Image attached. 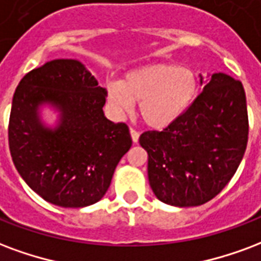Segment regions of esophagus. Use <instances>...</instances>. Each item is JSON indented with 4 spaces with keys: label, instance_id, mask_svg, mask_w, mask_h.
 <instances>
[{
    "label": "esophagus",
    "instance_id": "obj_1",
    "mask_svg": "<svg viewBox=\"0 0 261 261\" xmlns=\"http://www.w3.org/2000/svg\"><path fill=\"white\" fill-rule=\"evenodd\" d=\"M130 134H131V140H133V142L137 144L138 140H140V133H138L137 130H134V128H130Z\"/></svg>",
    "mask_w": 261,
    "mask_h": 261
}]
</instances>
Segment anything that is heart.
I'll return each mask as SVG.
<instances>
[{
  "label": "heart",
  "instance_id": "heart-1",
  "mask_svg": "<svg viewBox=\"0 0 261 261\" xmlns=\"http://www.w3.org/2000/svg\"><path fill=\"white\" fill-rule=\"evenodd\" d=\"M199 80L192 69L170 63L144 65L127 71L120 83H109L108 99L119 113H128L134 102L150 128L162 130L178 120L194 103Z\"/></svg>",
  "mask_w": 261,
  "mask_h": 261
}]
</instances>
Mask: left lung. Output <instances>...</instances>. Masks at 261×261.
Returning a JSON list of instances; mask_svg holds the SVG:
<instances>
[{
    "label": "left lung",
    "instance_id": "left-lung-1",
    "mask_svg": "<svg viewBox=\"0 0 261 261\" xmlns=\"http://www.w3.org/2000/svg\"><path fill=\"white\" fill-rule=\"evenodd\" d=\"M190 109L163 131H146L140 144L148 153V178L160 202L199 206L232 178L248 144L249 121L242 83L225 73L203 82Z\"/></svg>",
    "mask_w": 261,
    "mask_h": 261
}]
</instances>
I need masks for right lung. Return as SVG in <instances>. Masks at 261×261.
I'll return each mask as SVG.
<instances>
[{
	"label": "right lung",
	"mask_w": 261,
	"mask_h": 261,
	"mask_svg": "<svg viewBox=\"0 0 261 261\" xmlns=\"http://www.w3.org/2000/svg\"><path fill=\"white\" fill-rule=\"evenodd\" d=\"M108 92L76 59H54L23 77L13 94L8 138L24 182L49 203L86 207L103 198L131 148L124 123L106 119ZM58 113L43 123L42 107Z\"/></svg>",
	"instance_id": "right-lung-1"
}]
</instances>
